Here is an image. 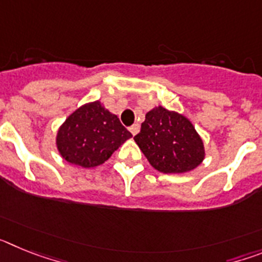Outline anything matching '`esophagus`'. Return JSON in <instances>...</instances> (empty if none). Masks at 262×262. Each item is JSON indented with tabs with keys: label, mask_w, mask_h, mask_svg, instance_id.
<instances>
[{
	"label": "esophagus",
	"mask_w": 262,
	"mask_h": 262,
	"mask_svg": "<svg viewBox=\"0 0 262 262\" xmlns=\"http://www.w3.org/2000/svg\"><path fill=\"white\" fill-rule=\"evenodd\" d=\"M128 129H129V133L133 134V135H136V134L139 133V129H140V126H139L138 123H135L133 124V126H129Z\"/></svg>",
	"instance_id": "obj_1"
}]
</instances>
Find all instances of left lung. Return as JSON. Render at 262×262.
<instances>
[{
	"instance_id": "obj_1",
	"label": "left lung",
	"mask_w": 262,
	"mask_h": 262,
	"mask_svg": "<svg viewBox=\"0 0 262 262\" xmlns=\"http://www.w3.org/2000/svg\"><path fill=\"white\" fill-rule=\"evenodd\" d=\"M135 142L161 173L190 172L205 159V147L190 120L163 106L145 114Z\"/></svg>"
}]
</instances>
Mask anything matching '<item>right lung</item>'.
Here are the masks:
<instances>
[{
	"label": "right lung",
	"mask_w": 262,
	"mask_h": 262,
	"mask_svg": "<svg viewBox=\"0 0 262 262\" xmlns=\"http://www.w3.org/2000/svg\"><path fill=\"white\" fill-rule=\"evenodd\" d=\"M131 136L117 115L94 101L67 118L57 131L56 145L68 163L93 168L105 163Z\"/></svg>",
	"instance_id": "right-lung-1"
}]
</instances>
